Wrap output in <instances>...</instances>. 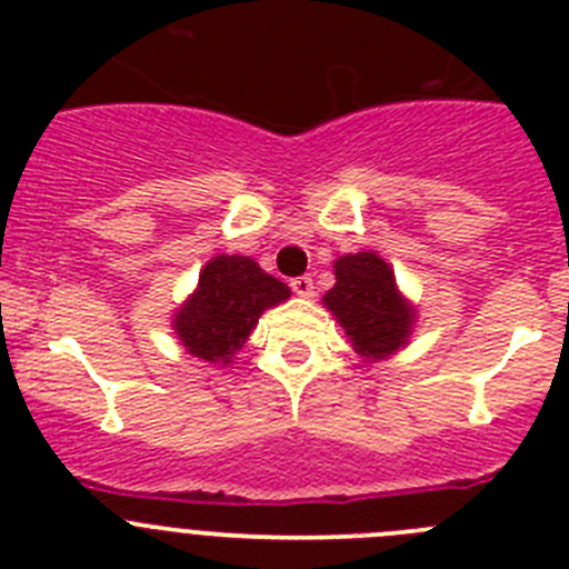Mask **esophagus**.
I'll use <instances>...</instances> for the list:
<instances>
[{"label":"esophagus","instance_id":"34e87169","mask_svg":"<svg viewBox=\"0 0 569 569\" xmlns=\"http://www.w3.org/2000/svg\"><path fill=\"white\" fill-rule=\"evenodd\" d=\"M290 288H293V293L296 296H305V299H308V296H313V276H296L293 281H290Z\"/></svg>","mask_w":569,"mask_h":569}]
</instances>
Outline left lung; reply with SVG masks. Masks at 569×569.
Wrapping results in <instances>:
<instances>
[{
  "instance_id": "left-lung-1",
  "label": "left lung",
  "mask_w": 569,
  "mask_h": 569,
  "mask_svg": "<svg viewBox=\"0 0 569 569\" xmlns=\"http://www.w3.org/2000/svg\"><path fill=\"white\" fill-rule=\"evenodd\" d=\"M325 305L333 310L356 350L373 359L399 350L413 325V310L396 290L393 270L376 253L341 256Z\"/></svg>"
}]
</instances>
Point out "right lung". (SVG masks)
I'll return each instance as SVG.
<instances>
[{"mask_svg":"<svg viewBox=\"0 0 569 569\" xmlns=\"http://www.w3.org/2000/svg\"><path fill=\"white\" fill-rule=\"evenodd\" d=\"M288 296V284L264 273L248 256H216L199 276L196 293L176 313L173 328L188 353L228 365L259 316Z\"/></svg>","mask_w":569,"mask_h":569,"instance_id":"obj_1","label":"right lung"}]
</instances>
